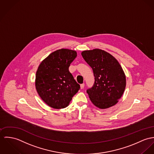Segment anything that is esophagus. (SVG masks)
<instances>
[{
	"mask_svg": "<svg viewBox=\"0 0 154 154\" xmlns=\"http://www.w3.org/2000/svg\"><path fill=\"white\" fill-rule=\"evenodd\" d=\"M84 87H85V84H84V83H83V84L80 85V88H81L82 89L84 88Z\"/></svg>",
	"mask_w": 154,
	"mask_h": 154,
	"instance_id": "esophagus-1",
	"label": "esophagus"
}]
</instances>
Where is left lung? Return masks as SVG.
Wrapping results in <instances>:
<instances>
[{
	"label": "left lung",
	"instance_id": "1",
	"mask_svg": "<svg viewBox=\"0 0 154 154\" xmlns=\"http://www.w3.org/2000/svg\"><path fill=\"white\" fill-rule=\"evenodd\" d=\"M82 55L95 77L93 87L87 90L91 102L102 109L115 105L126 87V76L118 60L100 49L84 51Z\"/></svg>",
	"mask_w": 154,
	"mask_h": 154
}]
</instances>
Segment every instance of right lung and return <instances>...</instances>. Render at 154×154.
I'll return each mask as SVG.
<instances>
[{"mask_svg":"<svg viewBox=\"0 0 154 154\" xmlns=\"http://www.w3.org/2000/svg\"><path fill=\"white\" fill-rule=\"evenodd\" d=\"M75 51L61 49L52 52L39 66L35 77L36 91L42 100L54 109L69 106L80 88L69 72Z\"/></svg>","mask_w":154,"mask_h":154,"instance_id":"obj_1","label":"right lung"}]
</instances>
